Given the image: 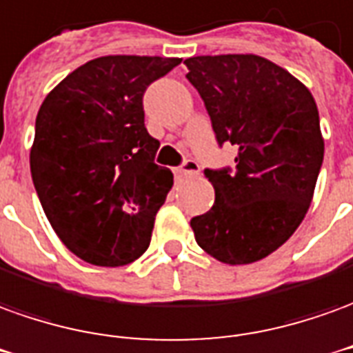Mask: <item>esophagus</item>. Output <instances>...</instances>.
Returning <instances> with one entry per match:
<instances>
[{
    "label": "esophagus",
    "instance_id": "1",
    "mask_svg": "<svg viewBox=\"0 0 353 353\" xmlns=\"http://www.w3.org/2000/svg\"><path fill=\"white\" fill-rule=\"evenodd\" d=\"M199 174H201V166H199V162H194V160H185L179 168H176L177 177H191L199 176Z\"/></svg>",
    "mask_w": 353,
    "mask_h": 353
}]
</instances>
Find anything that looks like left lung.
<instances>
[{
	"label": "left lung",
	"instance_id": "obj_1",
	"mask_svg": "<svg viewBox=\"0 0 353 353\" xmlns=\"http://www.w3.org/2000/svg\"><path fill=\"white\" fill-rule=\"evenodd\" d=\"M219 145H236L235 172L204 170L216 201L191 219L194 239L219 262L270 256L302 223L323 164L321 128L304 83L258 55L185 59Z\"/></svg>",
	"mask_w": 353,
	"mask_h": 353
}]
</instances>
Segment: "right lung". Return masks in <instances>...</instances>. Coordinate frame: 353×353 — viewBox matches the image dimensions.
I'll return each mask as SVG.
<instances>
[{
  "mask_svg": "<svg viewBox=\"0 0 353 353\" xmlns=\"http://www.w3.org/2000/svg\"><path fill=\"white\" fill-rule=\"evenodd\" d=\"M179 63L99 57L68 74L39 107L32 181L51 228L83 262L118 268L149 248L174 174L154 164L160 143L145 128L143 93Z\"/></svg>",
  "mask_w": 353,
  "mask_h": 353,
  "instance_id": "obj_1",
  "label": "right lung"
}]
</instances>
